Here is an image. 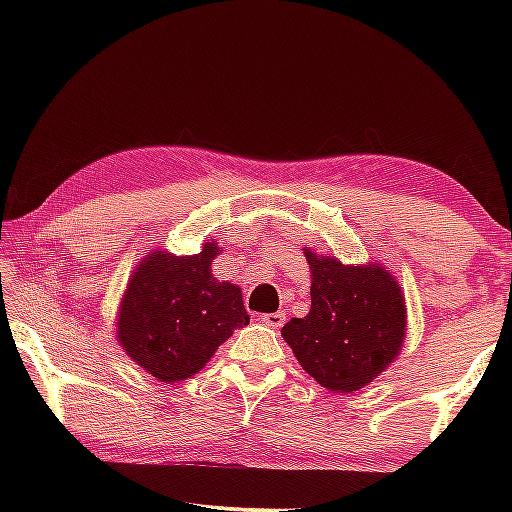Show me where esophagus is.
Instances as JSON below:
<instances>
[{"instance_id":"1","label":"esophagus","mask_w":512,"mask_h":512,"mask_svg":"<svg viewBox=\"0 0 512 512\" xmlns=\"http://www.w3.org/2000/svg\"><path fill=\"white\" fill-rule=\"evenodd\" d=\"M284 320H287V316H284L282 311H273V314H264L262 316V323L266 327H273V329H280L284 325Z\"/></svg>"}]
</instances>
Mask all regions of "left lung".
<instances>
[{"label":"left lung","mask_w":512,"mask_h":512,"mask_svg":"<svg viewBox=\"0 0 512 512\" xmlns=\"http://www.w3.org/2000/svg\"><path fill=\"white\" fill-rule=\"evenodd\" d=\"M305 257L311 268V309L282 327V339L302 370L327 391H359L402 350L404 293L375 262L345 266L314 250H305Z\"/></svg>","instance_id":"1"}]
</instances>
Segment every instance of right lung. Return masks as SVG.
Segmentation results:
<instances>
[{
  "label": "right lung",
  "instance_id": "right-lung-1",
  "mask_svg": "<svg viewBox=\"0 0 512 512\" xmlns=\"http://www.w3.org/2000/svg\"><path fill=\"white\" fill-rule=\"evenodd\" d=\"M216 255L214 241L187 257L155 250L128 280L117 341L151 377L171 384L196 375L237 327L250 323L241 289L212 275Z\"/></svg>",
  "mask_w": 512,
  "mask_h": 512
}]
</instances>
